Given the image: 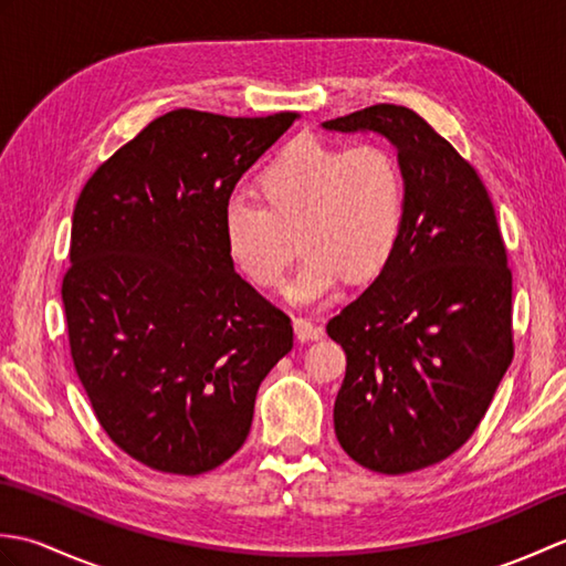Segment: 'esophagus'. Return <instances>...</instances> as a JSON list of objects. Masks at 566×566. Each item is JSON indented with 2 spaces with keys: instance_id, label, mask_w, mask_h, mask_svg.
<instances>
[{
  "instance_id": "1",
  "label": "esophagus",
  "mask_w": 566,
  "mask_h": 566,
  "mask_svg": "<svg viewBox=\"0 0 566 566\" xmlns=\"http://www.w3.org/2000/svg\"><path fill=\"white\" fill-rule=\"evenodd\" d=\"M292 323H294V333H296V338L302 340V343L323 338V328H321V326H316V323H311L308 318H302V316H298V318H294Z\"/></svg>"
}]
</instances>
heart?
I'll use <instances>...</instances> for the list:
<instances>
[{"mask_svg": "<svg viewBox=\"0 0 566 566\" xmlns=\"http://www.w3.org/2000/svg\"><path fill=\"white\" fill-rule=\"evenodd\" d=\"M260 201L233 197L223 207V238L238 270L258 286H284L296 306H314L350 284L371 282L391 262L403 228V179L394 155L363 143L338 148L318 138L284 146L260 175Z\"/></svg>", "mask_w": 566, "mask_h": 566, "instance_id": "b5f03b06", "label": "heart"}]
</instances>
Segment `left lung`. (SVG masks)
<instances>
[{
    "mask_svg": "<svg viewBox=\"0 0 566 566\" xmlns=\"http://www.w3.org/2000/svg\"><path fill=\"white\" fill-rule=\"evenodd\" d=\"M396 148L403 228L391 262L328 321L347 355L340 448L379 474L442 462L472 438L513 359L506 245L474 167L406 106L321 124Z\"/></svg>",
    "mask_w": 566,
    "mask_h": 566,
    "instance_id": "1",
    "label": "left lung"
}]
</instances>
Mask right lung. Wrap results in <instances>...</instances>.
Segmentation results:
<instances>
[{
  "label": "right lung",
  "mask_w": 566,
  "mask_h": 566,
  "mask_svg": "<svg viewBox=\"0 0 566 566\" xmlns=\"http://www.w3.org/2000/svg\"><path fill=\"white\" fill-rule=\"evenodd\" d=\"M296 114L155 118L90 177L63 280L70 353L134 460L195 476L245 442L292 321L233 270L223 207Z\"/></svg>",
  "instance_id": "obj_1"
}]
</instances>
